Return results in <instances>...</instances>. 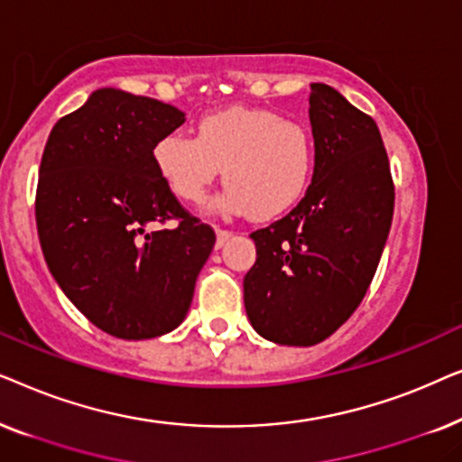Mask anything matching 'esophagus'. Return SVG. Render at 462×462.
Returning <instances> with one entry per match:
<instances>
[{"mask_svg":"<svg viewBox=\"0 0 462 462\" xmlns=\"http://www.w3.org/2000/svg\"><path fill=\"white\" fill-rule=\"evenodd\" d=\"M229 237H231V231L217 226V248H223V245L229 242Z\"/></svg>","mask_w":462,"mask_h":462,"instance_id":"esophagus-1","label":"esophagus"}]
</instances>
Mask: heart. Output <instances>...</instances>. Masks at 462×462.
Listing matches in <instances>:
<instances>
[{
    "label": "heart",
    "instance_id": "b5f03b06",
    "mask_svg": "<svg viewBox=\"0 0 462 462\" xmlns=\"http://www.w3.org/2000/svg\"><path fill=\"white\" fill-rule=\"evenodd\" d=\"M151 160L170 191L198 204L223 170L220 212L271 218L305 195L315 166V143L305 124L277 111L229 106L201 117L195 138L170 132L155 141Z\"/></svg>",
    "mask_w": 462,
    "mask_h": 462
}]
</instances>
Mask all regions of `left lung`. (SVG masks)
I'll return each instance as SVG.
<instances>
[{
    "label": "left lung",
    "mask_w": 462,
    "mask_h": 462,
    "mask_svg": "<svg viewBox=\"0 0 462 462\" xmlns=\"http://www.w3.org/2000/svg\"><path fill=\"white\" fill-rule=\"evenodd\" d=\"M315 166L305 198L252 233L256 263L244 277V305L263 338L311 346L337 332L376 273L395 187L381 132L326 84H311Z\"/></svg>",
    "instance_id": "1"
}]
</instances>
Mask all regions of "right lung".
I'll return each instance as SVG.
<instances>
[{"instance_id":"obj_1","label":"right lung","mask_w":462,"mask_h":462,"mask_svg":"<svg viewBox=\"0 0 462 462\" xmlns=\"http://www.w3.org/2000/svg\"><path fill=\"white\" fill-rule=\"evenodd\" d=\"M182 124L172 105L100 88L56 122L43 149L35 195L43 258L67 299L116 338L172 332L217 242L151 160L157 138ZM168 219L177 225L162 230Z\"/></svg>"}]
</instances>
